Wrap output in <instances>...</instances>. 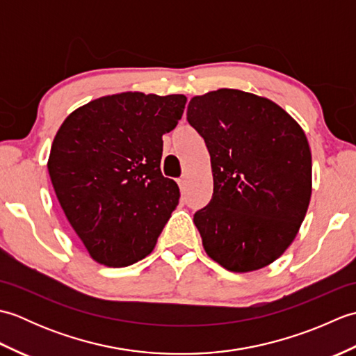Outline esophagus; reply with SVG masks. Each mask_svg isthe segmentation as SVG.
<instances>
[{
	"label": "esophagus",
	"instance_id": "1",
	"mask_svg": "<svg viewBox=\"0 0 356 356\" xmlns=\"http://www.w3.org/2000/svg\"><path fill=\"white\" fill-rule=\"evenodd\" d=\"M177 184H179V186H180V191L185 193L186 186H188V179H186L185 176H184V177H180V179L177 180Z\"/></svg>",
	"mask_w": 356,
	"mask_h": 356
}]
</instances>
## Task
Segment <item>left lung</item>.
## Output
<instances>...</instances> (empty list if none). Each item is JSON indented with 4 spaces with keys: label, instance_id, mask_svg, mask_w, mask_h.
Returning a JSON list of instances; mask_svg holds the SVG:
<instances>
[{
    "label": "left lung",
    "instance_id": "8db88e82",
    "mask_svg": "<svg viewBox=\"0 0 356 356\" xmlns=\"http://www.w3.org/2000/svg\"><path fill=\"white\" fill-rule=\"evenodd\" d=\"M186 119L211 156L214 191L194 214L207 254L231 272L275 261L293 241L312 194L306 134L266 97L234 88L194 96Z\"/></svg>",
    "mask_w": 356,
    "mask_h": 356
}]
</instances>
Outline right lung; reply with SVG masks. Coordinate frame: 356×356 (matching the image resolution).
Returning a JSON list of instances; mask_svg holds the SVG:
<instances>
[{
	"instance_id": "right-lung-1",
	"label": "right lung",
	"mask_w": 356,
	"mask_h": 356,
	"mask_svg": "<svg viewBox=\"0 0 356 356\" xmlns=\"http://www.w3.org/2000/svg\"><path fill=\"white\" fill-rule=\"evenodd\" d=\"M184 95L127 92L74 110L51 143L56 197L88 254L124 268L153 251L180 191L163 177L162 136L184 115Z\"/></svg>"
}]
</instances>
